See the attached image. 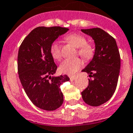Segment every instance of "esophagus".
Instances as JSON below:
<instances>
[{"label":"esophagus","mask_w":133,"mask_h":133,"mask_svg":"<svg viewBox=\"0 0 133 133\" xmlns=\"http://www.w3.org/2000/svg\"><path fill=\"white\" fill-rule=\"evenodd\" d=\"M76 76H70V79L71 81H73V80H76Z\"/></svg>","instance_id":"1"}]
</instances>
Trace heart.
Masks as SVG:
<instances>
[{
    "label": "heart",
    "instance_id": "heart-1",
    "mask_svg": "<svg viewBox=\"0 0 133 133\" xmlns=\"http://www.w3.org/2000/svg\"><path fill=\"white\" fill-rule=\"evenodd\" d=\"M65 40L78 48V53L84 59L90 60L95 54V49L92 44L88 43L87 40L82 34L74 33L67 36ZM50 52L55 60H59L61 57V46L57 42H53L50 48ZM82 61L80 58L72 59H65L59 65V71L63 74H74L82 67Z\"/></svg>",
    "mask_w": 133,
    "mask_h": 133
}]
</instances>
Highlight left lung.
<instances>
[{"label":"left lung","instance_id":"8db88e82","mask_svg":"<svg viewBox=\"0 0 133 133\" xmlns=\"http://www.w3.org/2000/svg\"><path fill=\"white\" fill-rule=\"evenodd\" d=\"M91 36L95 43L92 61L82 72L89 74V86L82 99L91 106L103 104L112 97L116 89L120 68V55L116 42L111 35L99 28L81 30Z\"/></svg>","mask_w":133,"mask_h":133}]
</instances>
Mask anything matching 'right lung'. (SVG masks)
Wrapping results in <instances>:
<instances>
[{"instance_id":"obj_1","label":"right lung","mask_w":133,"mask_h":133,"mask_svg":"<svg viewBox=\"0 0 133 133\" xmlns=\"http://www.w3.org/2000/svg\"><path fill=\"white\" fill-rule=\"evenodd\" d=\"M68 30V28L60 26L38 27L24 38L19 49V78L29 99L42 110L53 111L63 102L60 86L70 78L66 75L51 76L56 72L57 66L50 48Z\"/></svg>"}]
</instances>
